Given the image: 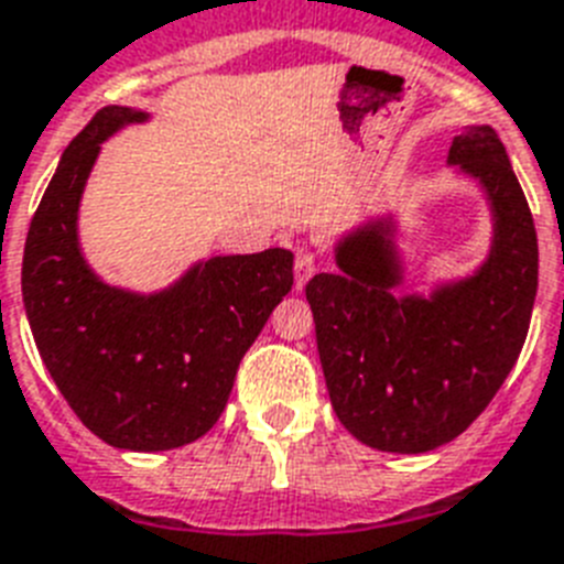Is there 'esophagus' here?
<instances>
[{"instance_id":"obj_1","label":"esophagus","mask_w":564,"mask_h":564,"mask_svg":"<svg viewBox=\"0 0 564 564\" xmlns=\"http://www.w3.org/2000/svg\"><path fill=\"white\" fill-rule=\"evenodd\" d=\"M319 268V257H316V250L311 245H300L296 248V264H293V273H296V288H305V282L316 273Z\"/></svg>"}]
</instances>
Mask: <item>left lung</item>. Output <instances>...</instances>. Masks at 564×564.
<instances>
[{
    "label": "left lung",
    "mask_w": 564,
    "mask_h": 564,
    "mask_svg": "<svg viewBox=\"0 0 564 564\" xmlns=\"http://www.w3.org/2000/svg\"><path fill=\"white\" fill-rule=\"evenodd\" d=\"M447 159L482 182L497 219L476 276L431 300H399L397 250L388 225L373 223L336 248L339 271L305 288L336 416L391 454L445 445L490 405L517 365L536 296V228L497 131L468 128Z\"/></svg>",
    "instance_id": "8db88e82"
}]
</instances>
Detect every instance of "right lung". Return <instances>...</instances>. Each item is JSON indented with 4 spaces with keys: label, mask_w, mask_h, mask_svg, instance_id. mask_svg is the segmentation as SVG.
<instances>
[{
    "label": "right lung",
    "mask_w": 564,
    "mask_h": 564,
    "mask_svg": "<svg viewBox=\"0 0 564 564\" xmlns=\"http://www.w3.org/2000/svg\"><path fill=\"white\" fill-rule=\"evenodd\" d=\"M142 110L102 108L67 144L31 219L22 300L47 373L82 425L124 451H171L216 425L245 350L293 285V253L214 257L153 296L96 279L76 210L99 144Z\"/></svg>",
    "instance_id": "add662e5"
}]
</instances>
